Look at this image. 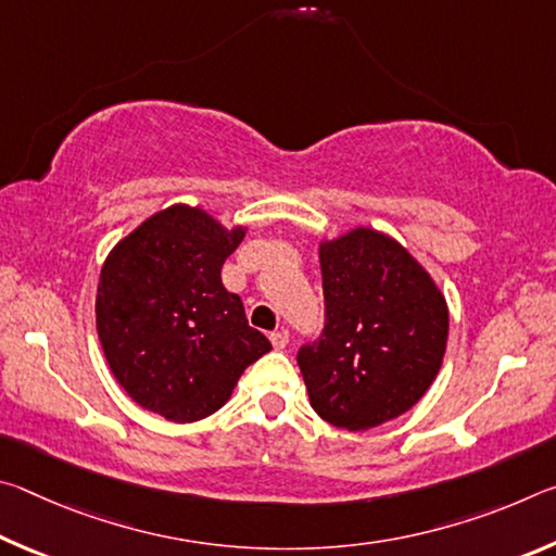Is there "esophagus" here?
Returning a JSON list of instances; mask_svg holds the SVG:
<instances>
[{"label": "esophagus", "instance_id": "obj_1", "mask_svg": "<svg viewBox=\"0 0 556 556\" xmlns=\"http://www.w3.org/2000/svg\"><path fill=\"white\" fill-rule=\"evenodd\" d=\"M269 341L275 348H285L289 343V331L287 328H279V331H271L269 333Z\"/></svg>", "mask_w": 556, "mask_h": 556}]
</instances>
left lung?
Segmentation results:
<instances>
[{"instance_id": "left-lung-1", "label": "left lung", "mask_w": 556, "mask_h": 556, "mask_svg": "<svg viewBox=\"0 0 556 556\" xmlns=\"http://www.w3.org/2000/svg\"><path fill=\"white\" fill-rule=\"evenodd\" d=\"M326 326L299 351L318 417L348 431L397 419L444 363V291L402 242L365 225L318 242Z\"/></svg>"}]
</instances>
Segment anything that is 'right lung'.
I'll list each match as a JSON object with an SVG mask.
<instances>
[{
	"mask_svg": "<svg viewBox=\"0 0 556 556\" xmlns=\"http://www.w3.org/2000/svg\"><path fill=\"white\" fill-rule=\"evenodd\" d=\"M248 225L176 203L137 225L100 269L96 324L119 388L176 425L218 412L271 343L248 324L220 269Z\"/></svg>",
	"mask_w": 556,
	"mask_h": 556,
	"instance_id": "1",
	"label": "right lung"
}]
</instances>
